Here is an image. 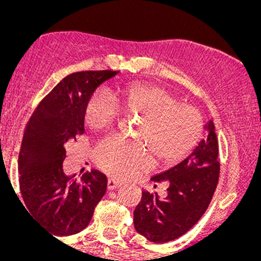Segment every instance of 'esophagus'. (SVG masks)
<instances>
[{
	"label": "esophagus",
	"instance_id": "obj_1",
	"mask_svg": "<svg viewBox=\"0 0 261 261\" xmlns=\"http://www.w3.org/2000/svg\"><path fill=\"white\" fill-rule=\"evenodd\" d=\"M120 187H121L120 181H116V180H114V179H108V184H107L108 190H115V189H118Z\"/></svg>",
	"mask_w": 261,
	"mask_h": 261
}]
</instances>
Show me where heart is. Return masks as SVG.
Wrapping results in <instances>:
<instances>
[{
    "label": "heart",
    "instance_id": "heart-1",
    "mask_svg": "<svg viewBox=\"0 0 261 261\" xmlns=\"http://www.w3.org/2000/svg\"><path fill=\"white\" fill-rule=\"evenodd\" d=\"M115 103L103 89L92 93L83 116L87 126L101 130L118 119L119 110L139 116L137 139L162 163H175L193 151L202 134L203 122L193 107L180 106L172 93L158 86L131 85L119 88ZM95 163L114 178L127 179L152 164L140 143L118 136L104 139L95 148Z\"/></svg>",
    "mask_w": 261,
    "mask_h": 261
}]
</instances>
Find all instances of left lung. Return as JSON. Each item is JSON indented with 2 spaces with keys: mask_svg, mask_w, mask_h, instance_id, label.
Instances as JSON below:
<instances>
[{
  "mask_svg": "<svg viewBox=\"0 0 261 261\" xmlns=\"http://www.w3.org/2000/svg\"><path fill=\"white\" fill-rule=\"evenodd\" d=\"M203 130L207 137L184 161L151 178L168 182L167 196L161 199L157 194L142 191L134 211V226L149 242L167 243L182 236L201 218L211 201L220 175L214 121L206 122Z\"/></svg>",
  "mask_w": 261,
  "mask_h": 261,
  "instance_id": "left-lung-1",
  "label": "left lung"
}]
</instances>
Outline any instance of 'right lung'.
Masks as SVG:
<instances>
[{"mask_svg":"<svg viewBox=\"0 0 261 261\" xmlns=\"http://www.w3.org/2000/svg\"><path fill=\"white\" fill-rule=\"evenodd\" d=\"M118 73L107 70L68 74L39 103L27 122L18 157L20 194L25 210L54 236L85 229L106 194L107 176L99 170L87 172L76 180L74 175H66L62 163L66 143L85 133L86 101Z\"/></svg>","mask_w":261,"mask_h":261,"instance_id":"obj_1","label":"right lung"}]
</instances>
